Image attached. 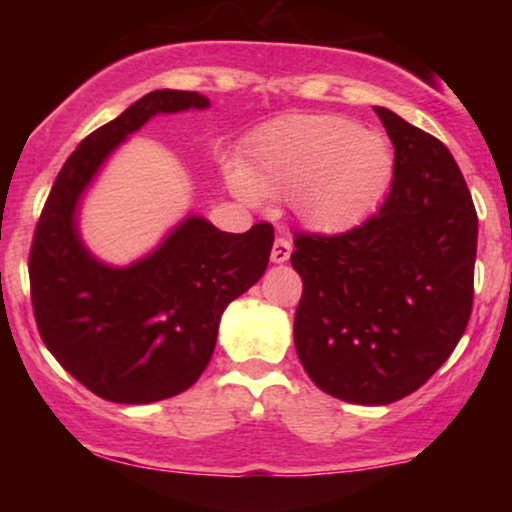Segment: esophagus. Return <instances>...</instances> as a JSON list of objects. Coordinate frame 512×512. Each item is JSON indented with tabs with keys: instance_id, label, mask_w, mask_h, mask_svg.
<instances>
[{
	"instance_id": "obj_1",
	"label": "esophagus",
	"mask_w": 512,
	"mask_h": 512,
	"mask_svg": "<svg viewBox=\"0 0 512 512\" xmlns=\"http://www.w3.org/2000/svg\"><path fill=\"white\" fill-rule=\"evenodd\" d=\"M291 251H293L291 242L286 240V237H277L275 244H272V254H270V261H272V263H286V261H289Z\"/></svg>"
}]
</instances>
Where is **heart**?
<instances>
[{
    "label": "heart",
    "mask_w": 512,
    "mask_h": 512,
    "mask_svg": "<svg viewBox=\"0 0 512 512\" xmlns=\"http://www.w3.org/2000/svg\"><path fill=\"white\" fill-rule=\"evenodd\" d=\"M394 179L387 139L345 116H286L265 125L247 160L226 165L230 193L244 205L291 200L317 235H345L375 212Z\"/></svg>",
    "instance_id": "heart-1"
}]
</instances>
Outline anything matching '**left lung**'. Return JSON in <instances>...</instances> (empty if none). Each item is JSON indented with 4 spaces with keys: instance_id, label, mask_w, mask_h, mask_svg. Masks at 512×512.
<instances>
[{
    "instance_id": "1",
    "label": "left lung",
    "mask_w": 512,
    "mask_h": 512,
    "mask_svg": "<svg viewBox=\"0 0 512 512\" xmlns=\"http://www.w3.org/2000/svg\"><path fill=\"white\" fill-rule=\"evenodd\" d=\"M394 144L380 212L345 235L298 233L303 279L293 342L305 373L340 401L387 405L417 391L454 352L473 307L478 214L452 153L391 109Z\"/></svg>"
}]
</instances>
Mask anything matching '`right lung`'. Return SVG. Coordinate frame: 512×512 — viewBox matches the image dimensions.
Segmentation results:
<instances>
[{"label": "right lung", "mask_w": 512, "mask_h": 512, "mask_svg": "<svg viewBox=\"0 0 512 512\" xmlns=\"http://www.w3.org/2000/svg\"><path fill=\"white\" fill-rule=\"evenodd\" d=\"M207 107L198 93L153 90L90 132L62 165L34 230L30 289L41 340L104 401L144 405L193 387L223 310L268 268L270 223L223 233L188 214L128 265L100 261L81 237V200L111 153L153 116Z\"/></svg>", "instance_id": "add662e5"}]
</instances>
